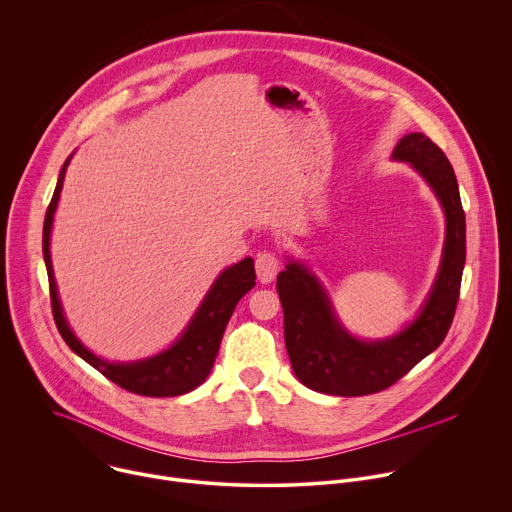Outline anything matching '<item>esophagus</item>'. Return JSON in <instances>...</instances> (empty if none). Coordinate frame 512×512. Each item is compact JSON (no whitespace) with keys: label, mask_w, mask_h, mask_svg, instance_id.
Masks as SVG:
<instances>
[{"label":"esophagus","mask_w":512,"mask_h":512,"mask_svg":"<svg viewBox=\"0 0 512 512\" xmlns=\"http://www.w3.org/2000/svg\"><path fill=\"white\" fill-rule=\"evenodd\" d=\"M280 258H278V254L276 252H272V250H262V252H258V256H256V274H258V280L262 282V284H268V282H272L274 278H276V274H278V270H280Z\"/></svg>","instance_id":"esophagus-1"}]
</instances>
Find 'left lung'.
Returning a JSON list of instances; mask_svg holds the SVG:
<instances>
[{
  "instance_id": "left-lung-1",
  "label": "left lung",
  "mask_w": 512,
  "mask_h": 512,
  "mask_svg": "<svg viewBox=\"0 0 512 512\" xmlns=\"http://www.w3.org/2000/svg\"><path fill=\"white\" fill-rule=\"evenodd\" d=\"M392 156L410 162L444 208L446 242L440 272L422 312L406 330L382 342H360L340 328L316 278L302 266L288 264L276 280L286 350L298 380L316 392L366 396L392 386L442 344L456 312L466 258V218L454 170L446 154L424 134L404 136Z\"/></svg>"
}]
</instances>
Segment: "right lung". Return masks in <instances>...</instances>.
Instances as JSON below:
<instances>
[{
	"label": "right lung",
	"mask_w": 512,
	"mask_h": 512,
	"mask_svg": "<svg viewBox=\"0 0 512 512\" xmlns=\"http://www.w3.org/2000/svg\"><path fill=\"white\" fill-rule=\"evenodd\" d=\"M68 162L64 164L56 192L52 196V202L46 210L44 220V260L48 268V280H50V300H52V312L56 326L66 340V344L82 356L88 364H92L96 370H100L108 380L118 384L120 388L140 394V396H180L196 386H200L206 376L210 374L214 360L218 356V348L226 330V324L230 316L234 314L236 304L240 298L254 288L256 272H254V260L244 258L242 262L230 266L224 270L214 286L210 288L208 296L204 298L202 306L198 308L196 316L192 318L190 326L182 334V338L166 352L148 358L144 362H132V364H114L104 362L102 358L94 356L88 348H84L78 338L68 328L62 306L58 300V290L54 282V270H52V258H50V234H52V220L54 212L60 200V192L64 186Z\"/></svg>",
	"instance_id": "obj_1"
}]
</instances>
